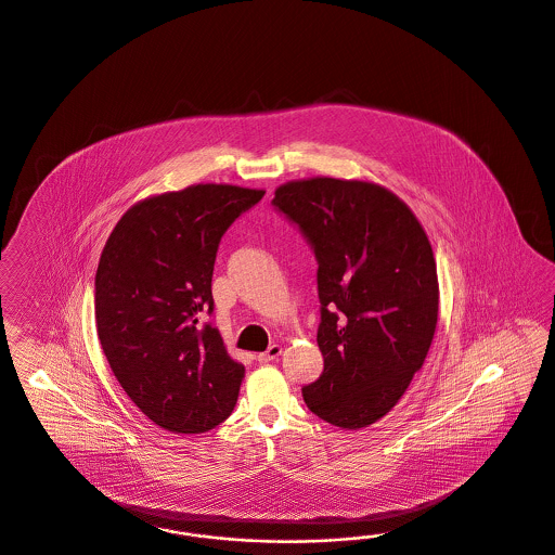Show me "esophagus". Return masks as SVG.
Wrapping results in <instances>:
<instances>
[{
	"instance_id": "34e87169",
	"label": "esophagus",
	"mask_w": 555,
	"mask_h": 555,
	"mask_svg": "<svg viewBox=\"0 0 555 555\" xmlns=\"http://www.w3.org/2000/svg\"><path fill=\"white\" fill-rule=\"evenodd\" d=\"M281 352H283V348H281V346L272 345L268 348L267 352L256 354V361L262 364L272 363V361H276V359L281 357Z\"/></svg>"
}]
</instances>
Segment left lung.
Listing matches in <instances>:
<instances>
[{"mask_svg": "<svg viewBox=\"0 0 555 555\" xmlns=\"http://www.w3.org/2000/svg\"><path fill=\"white\" fill-rule=\"evenodd\" d=\"M272 205L318 260L324 373L304 387L307 408L346 430L382 421L421 371L437 327L426 231L402 198L363 180H293Z\"/></svg>", "mask_w": 555, "mask_h": 555, "instance_id": "left-lung-1", "label": "left lung"}]
</instances>
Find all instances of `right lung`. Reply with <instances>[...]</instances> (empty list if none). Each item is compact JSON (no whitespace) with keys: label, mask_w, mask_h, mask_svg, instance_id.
<instances>
[{"label":"right lung","mask_w":555,"mask_h":555,"mask_svg":"<svg viewBox=\"0 0 555 555\" xmlns=\"http://www.w3.org/2000/svg\"><path fill=\"white\" fill-rule=\"evenodd\" d=\"M264 191L194 184L127 210L96 270L98 338L120 387L157 426L198 435L233 412L244 364L212 311V267L231 223Z\"/></svg>","instance_id":"obj_1"}]
</instances>
